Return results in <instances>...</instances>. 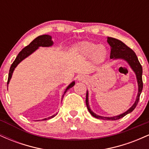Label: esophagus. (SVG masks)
Returning a JSON list of instances; mask_svg holds the SVG:
<instances>
[{"label":"esophagus","mask_w":149,"mask_h":149,"mask_svg":"<svg viewBox=\"0 0 149 149\" xmlns=\"http://www.w3.org/2000/svg\"><path fill=\"white\" fill-rule=\"evenodd\" d=\"M78 81L85 82L87 80V77L85 76H82V75H80V76H78Z\"/></svg>","instance_id":"esophagus-1"}]
</instances>
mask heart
<instances>
[{
  "instance_id": "1",
  "label": "heart",
  "mask_w": 149,
  "mask_h": 149,
  "mask_svg": "<svg viewBox=\"0 0 149 149\" xmlns=\"http://www.w3.org/2000/svg\"><path fill=\"white\" fill-rule=\"evenodd\" d=\"M75 50L82 57H90L94 63L102 62L107 58V49L105 46L88 40H83L75 45Z\"/></svg>"
}]
</instances>
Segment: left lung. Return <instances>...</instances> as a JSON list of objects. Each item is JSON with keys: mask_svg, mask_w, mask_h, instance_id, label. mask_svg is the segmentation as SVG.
I'll return each mask as SVG.
<instances>
[{"mask_svg": "<svg viewBox=\"0 0 149 149\" xmlns=\"http://www.w3.org/2000/svg\"><path fill=\"white\" fill-rule=\"evenodd\" d=\"M107 42L111 46V54L110 58L111 59H122L125 60L129 64L132 69L134 71V72L136 74V80H137L138 83V94L136 96V99L135 102L132 107L130 108L129 109L125 111L123 113L120 114V115L113 116V117H103V116H100L97 115L92 110L90 109V106H89L88 102V92L87 91L86 94V100H85V102H86V106L88 108L89 112L90 114L93 116V117L96 118L98 119L102 120H118L123 118L127 114L130 113L133 110L136 108L137 106L138 102L139 100V97L141 95V91L143 89V81H142V66L140 64L138 58L136 57V54L134 51L131 48H130L128 46H127L125 44L123 43L120 40H118V39L114 38L111 37H108Z\"/></svg>", "mask_w": 149, "mask_h": 149, "instance_id": "left-lung-1", "label": "left lung"}]
</instances>
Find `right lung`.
<instances>
[{"label":"right lung","mask_w":149,"mask_h":149,"mask_svg":"<svg viewBox=\"0 0 149 149\" xmlns=\"http://www.w3.org/2000/svg\"><path fill=\"white\" fill-rule=\"evenodd\" d=\"M53 45V41L52 40V37L49 35H42L40 36H38L35 39L32 41L29 45L26 46L24 48L22 49V51L18 54V55L17 56L16 59H15V61H13V63L12 64L11 66H10V71H9V75H8V83L7 85L9 84V82L10 79H11L12 76H13V73L14 71V70L16 66L19 64L21 61L24 59L25 58H26L28 56H29L30 54H31L34 51H36V49L38 48L39 47H49V46H52ZM75 85V82L73 81L70 84L69 86L66 88V90L64 92V95H63L62 97H64V94L66 93V91H67L69 89L72 88L73 85ZM8 86V85H7ZM57 114H54L50 117L47 118L42 119V120H48L52 118H54Z\"/></svg>","instance_id":"right-lung-1"}]
</instances>
